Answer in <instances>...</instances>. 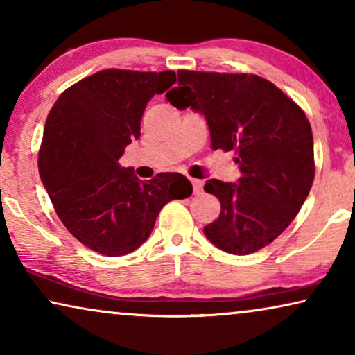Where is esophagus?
I'll use <instances>...</instances> for the list:
<instances>
[{
  "instance_id": "obj_1",
  "label": "esophagus",
  "mask_w": 355,
  "mask_h": 355,
  "mask_svg": "<svg viewBox=\"0 0 355 355\" xmlns=\"http://www.w3.org/2000/svg\"><path fill=\"white\" fill-rule=\"evenodd\" d=\"M192 181V186H193V192L195 193H200L203 189V181H200V179H190Z\"/></svg>"
}]
</instances>
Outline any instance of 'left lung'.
Segmentation results:
<instances>
[{"mask_svg":"<svg viewBox=\"0 0 355 355\" xmlns=\"http://www.w3.org/2000/svg\"><path fill=\"white\" fill-rule=\"evenodd\" d=\"M166 97L205 116L214 150L237 153V182L205 184L220 202L219 218L203 229L207 239L230 254L264 248L296 218L314 182L306 114L274 83L248 73L179 70Z\"/></svg>","mask_w":355,"mask_h":355,"instance_id":"obj_1","label":"left lung"}]
</instances>
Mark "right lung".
Instances as JSON below:
<instances>
[{
	"mask_svg": "<svg viewBox=\"0 0 355 355\" xmlns=\"http://www.w3.org/2000/svg\"><path fill=\"white\" fill-rule=\"evenodd\" d=\"M174 83L171 70H101L65 89L49 112L40 178L62 224L96 253L115 258L137 250L160 209L192 195L182 174L141 181L118 163L128 144L139 139L148 101Z\"/></svg>",
	"mask_w": 355,
	"mask_h": 355,
	"instance_id": "add662e5",
	"label": "right lung"
}]
</instances>
